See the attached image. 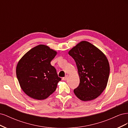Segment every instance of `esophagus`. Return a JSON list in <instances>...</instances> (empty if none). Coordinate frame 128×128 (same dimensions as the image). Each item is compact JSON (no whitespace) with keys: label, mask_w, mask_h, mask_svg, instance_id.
Returning <instances> with one entry per match:
<instances>
[{"label":"esophagus","mask_w":128,"mask_h":128,"mask_svg":"<svg viewBox=\"0 0 128 128\" xmlns=\"http://www.w3.org/2000/svg\"><path fill=\"white\" fill-rule=\"evenodd\" d=\"M67 78H68V75H66V76H65V77H63V78H62V80H66L67 79Z\"/></svg>","instance_id":"1"}]
</instances>
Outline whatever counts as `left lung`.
Masks as SVG:
<instances>
[{
  "label": "left lung",
  "mask_w": 128,
  "mask_h": 128,
  "mask_svg": "<svg viewBox=\"0 0 128 128\" xmlns=\"http://www.w3.org/2000/svg\"><path fill=\"white\" fill-rule=\"evenodd\" d=\"M76 62L80 82L74 90L82 101H90L99 96L106 88L110 67L106 56L94 45L82 41L69 51Z\"/></svg>",
  "instance_id": "1"
}]
</instances>
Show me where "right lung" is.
<instances>
[{"instance_id":"1","label":"right lung","mask_w":128,"mask_h":128,"mask_svg":"<svg viewBox=\"0 0 128 128\" xmlns=\"http://www.w3.org/2000/svg\"><path fill=\"white\" fill-rule=\"evenodd\" d=\"M57 52L48 46L38 45L18 62L16 73L22 90L34 99H45L56 90L61 80L51 61Z\"/></svg>"}]
</instances>
